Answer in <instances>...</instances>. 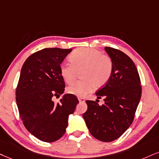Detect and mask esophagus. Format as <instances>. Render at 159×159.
Masks as SVG:
<instances>
[{
  "label": "esophagus",
  "instance_id": "34e87169",
  "mask_svg": "<svg viewBox=\"0 0 159 159\" xmlns=\"http://www.w3.org/2000/svg\"><path fill=\"white\" fill-rule=\"evenodd\" d=\"M78 99H79L80 102H84L85 101V98H83V97H79V98H78Z\"/></svg>",
  "mask_w": 159,
  "mask_h": 159
}]
</instances>
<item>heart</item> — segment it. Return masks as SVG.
Listing matches in <instances>:
<instances>
[{
    "mask_svg": "<svg viewBox=\"0 0 159 159\" xmlns=\"http://www.w3.org/2000/svg\"><path fill=\"white\" fill-rule=\"evenodd\" d=\"M72 62H62L60 71L62 79L68 84L73 83L78 72L82 71V80L76 82L67 91L77 97H84L93 91V88L102 87L111 79L113 63L111 57L101 51L90 48H77L69 57Z\"/></svg>",
    "mask_w": 159,
    "mask_h": 159,
    "instance_id": "b5f03b06",
    "label": "heart"
}]
</instances>
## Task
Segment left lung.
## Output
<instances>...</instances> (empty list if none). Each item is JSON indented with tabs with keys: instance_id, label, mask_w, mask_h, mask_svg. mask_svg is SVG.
<instances>
[{
	"instance_id": "obj_1",
	"label": "left lung",
	"mask_w": 159,
	"mask_h": 159,
	"mask_svg": "<svg viewBox=\"0 0 159 159\" xmlns=\"http://www.w3.org/2000/svg\"><path fill=\"white\" fill-rule=\"evenodd\" d=\"M105 49L113 60V73L96 93L97 99L104 97L105 103L99 105L98 102L87 100L88 110L83 116L92 136L110 142L119 138L133 123L142 85L138 70L127 54L111 47Z\"/></svg>"
}]
</instances>
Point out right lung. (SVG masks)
<instances>
[{
  "label": "right lung",
  "instance_id": "add662e5",
  "mask_svg": "<svg viewBox=\"0 0 159 159\" xmlns=\"http://www.w3.org/2000/svg\"><path fill=\"white\" fill-rule=\"evenodd\" d=\"M71 51L43 48L29 56L21 68L15 93L20 117L29 132L43 142H55L63 136L68 116L79 103L70 93L59 102L53 101L64 93L60 66Z\"/></svg>",
  "mask_w": 159,
  "mask_h": 159
}]
</instances>
